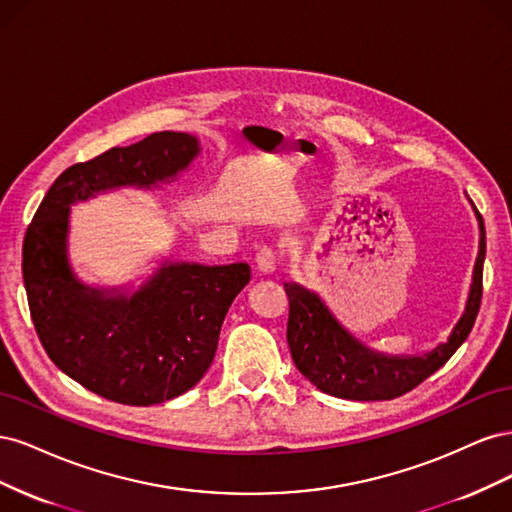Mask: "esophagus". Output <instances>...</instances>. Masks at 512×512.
<instances>
[{"mask_svg": "<svg viewBox=\"0 0 512 512\" xmlns=\"http://www.w3.org/2000/svg\"><path fill=\"white\" fill-rule=\"evenodd\" d=\"M277 260H280V258H277V252L273 250V247L262 245L258 254H256V267L262 273H273L275 267H277Z\"/></svg>", "mask_w": 512, "mask_h": 512, "instance_id": "esophagus-1", "label": "esophagus"}]
</instances>
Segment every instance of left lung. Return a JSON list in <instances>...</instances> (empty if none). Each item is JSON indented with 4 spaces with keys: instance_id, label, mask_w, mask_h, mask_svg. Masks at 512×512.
I'll return each mask as SVG.
<instances>
[{
    "instance_id": "left-lung-1",
    "label": "left lung",
    "mask_w": 512,
    "mask_h": 512,
    "mask_svg": "<svg viewBox=\"0 0 512 512\" xmlns=\"http://www.w3.org/2000/svg\"><path fill=\"white\" fill-rule=\"evenodd\" d=\"M474 213L480 237L468 301L446 342L429 352L384 354L369 348L333 316L314 290H307L297 282L284 284L290 301L286 337L292 361L316 389L354 401L395 399L412 391L451 359L470 335L483 297L485 224L476 207Z\"/></svg>"
}]
</instances>
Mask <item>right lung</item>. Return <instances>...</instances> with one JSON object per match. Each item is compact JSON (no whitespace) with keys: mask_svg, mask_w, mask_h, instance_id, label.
<instances>
[{"mask_svg":"<svg viewBox=\"0 0 512 512\" xmlns=\"http://www.w3.org/2000/svg\"><path fill=\"white\" fill-rule=\"evenodd\" d=\"M200 153L188 132H156L61 173L23 241L29 312L51 361L91 393L126 406L162 404L205 376L230 303L250 265L162 260L136 290L96 288L68 256L70 207L108 190H153L175 181Z\"/></svg>","mask_w":512,"mask_h":512,"instance_id":"right-lung-1","label":"right lung"}]
</instances>
